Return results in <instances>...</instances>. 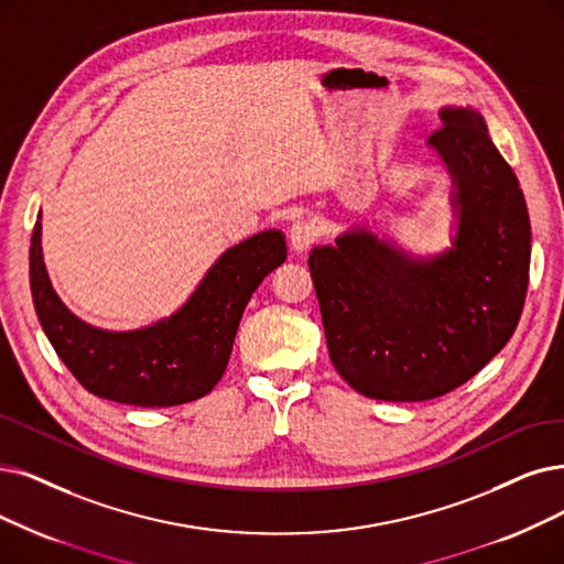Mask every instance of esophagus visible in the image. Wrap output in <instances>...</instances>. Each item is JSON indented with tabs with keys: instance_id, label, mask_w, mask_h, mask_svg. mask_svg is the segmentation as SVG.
<instances>
[{
	"instance_id": "obj_1",
	"label": "esophagus",
	"mask_w": 564,
	"mask_h": 564,
	"mask_svg": "<svg viewBox=\"0 0 564 564\" xmlns=\"http://www.w3.org/2000/svg\"><path fill=\"white\" fill-rule=\"evenodd\" d=\"M317 240V227L310 219H296L289 229V242L296 252L310 250V245Z\"/></svg>"
}]
</instances>
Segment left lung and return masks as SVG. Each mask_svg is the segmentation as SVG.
<instances>
[{"mask_svg":"<svg viewBox=\"0 0 564 564\" xmlns=\"http://www.w3.org/2000/svg\"><path fill=\"white\" fill-rule=\"evenodd\" d=\"M427 145L454 175V250L414 261L370 231L314 247L328 356L360 395L433 400L475 377L513 335L530 278V217L511 166L471 108H444Z\"/></svg>","mask_w":564,"mask_h":564,"instance_id":"1","label":"left lung"}]
</instances>
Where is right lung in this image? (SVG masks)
I'll return each mask as SVG.
<instances>
[{"label":"right lung","instance_id":"obj_1","mask_svg":"<svg viewBox=\"0 0 564 564\" xmlns=\"http://www.w3.org/2000/svg\"><path fill=\"white\" fill-rule=\"evenodd\" d=\"M284 259L282 231H261L224 252L173 317L141 330L108 333L74 317L57 299L36 221L30 286L43 330L80 387L137 408H173L213 391L227 370L247 301Z\"/></svg>","mask_w":564,"mask_h":564}]
</instances>
